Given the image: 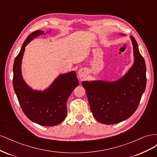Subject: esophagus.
Here are the masks:
<instances>
[{"label":"esophagus","instance_id":"34e87169","mask_svg":"<svg viewBox=\"0 0 157 157\" xmlns=\"http://www.w3.org/2000/svg\"><path fill=\"white\" fill-rule=\"evenodd\" d=\"M78 76H79L80 80H83L85 78V77H86V73H85L84 71L80 69L78 71Z\"/></svg>","mask_w":157,"mask_h":157}]
</instances>
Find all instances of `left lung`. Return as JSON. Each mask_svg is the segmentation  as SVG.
I'll use <instances>...</instances> for the list:
<instances>
[{
	"label": "left lung",
	"instance_id": "8db88e82",
	"mask_svg": "<svg viewBox=\"0 0 157 157\" xmlns=\"http://www.w3.org/2000/svg\"><path fill=\"white\" fill-rule=\"evenodd\" d=\"M134 49V63L120 80L83 81L94 117L105 124H114L130 117L138 107L147 82L145 60L134 36H130Z\"/></svg>",
	"mask_w": 157,
	"mask_h": 157
}]
</instances>
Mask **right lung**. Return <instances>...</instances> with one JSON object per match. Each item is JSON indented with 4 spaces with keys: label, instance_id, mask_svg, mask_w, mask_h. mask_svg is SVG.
I'll return each mask as SVG.
<instances>
[{
    "label": "right lung",
    "instance_id": "1",
    "mask_svg": "<svg viewBox=\"0 0 157 157\" xmlns=\"http://www.w3.org/2000/svg\"><path fill=\"white\" fill-rule=\"evenodd\" d=\"M44 34L37 30L27 37L13 66V86L19 103L25 116L31 121L44 126L59 124L67 116V101L78 85L74 71L59 75L51 86L43 92L33 90L23 81L21 63L25 47L34 38Z\"/></svg>",
    "mask_w": 157,
    "mask_h": 157
}]
</instances>
